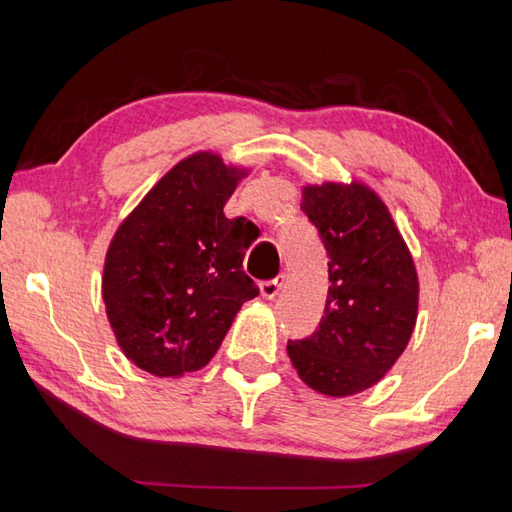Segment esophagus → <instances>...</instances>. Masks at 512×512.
I'll list each match as a JSON object with an SVG mask.
<instances>
[{
  "instance_id": "1",
  "label": "esophagus",
  "mask_w": 512,
  "mask_h": 512,
  "mask_svg": "<svg viewBox=\"0 0 512 512\" xmlns=\"http://www.w3.org/2000/svg\"><path fill=\"white\" fill-rule=\"evenodd\" d=\"M284 284H287V275H277V277H273V280H266L259 284V291H262L264 298L273 300L277 293L284 289Z\"/></svg>"
}]
</instances>
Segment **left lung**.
<instances>
[{
	"instance_id": "obj_1",
	"label": "left lung",
	"mask_w": 512,
	"mask_h": 512,
	"mask_svg": "<svg viewBox=\"0 0 512 512\" xmlns=\"http://www.w3.org/2000/svg\"><path fill=\"white\" fill-rule=\"evenodd\" d=\"M300 210L325 244L329 289L318 329L287 352L309 388L348 397L384 379L409 345L418 271L386 203L359 180L305 185Z\"/></svg>"
}]
</instances>
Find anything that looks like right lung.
<instances>
[{
  "label": "right lung",
  "instance_id": "1",
  "mask_svg": "<svg viewBox=\"0 0 512 512\" xmlns=\"http://www.w3.org/2000/svg\"><path fill=\"white\" fill-rule=\"evenodd\" d=\"M248 167L198 151L164 173L119 223L103 262L101 298L117 345L155 377L201 370L246 300L253 223L223 207Z\"/></svg>",
  "mask_w": 512,
  "mask_h": 512
}]
</instances>
